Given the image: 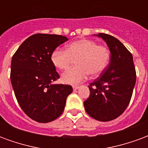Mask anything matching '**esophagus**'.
<instances>
[{
	"mask_svg": "<svg viewBox=\"0 0 148 148\" xmlns=\"http://www.w3.org/2000/svg\"><path fill=\"white\" fill-rule=\"evenodd\" d=\"M72 88H73V90H77L79 88V86H72Z\"/></svg>",
	"mask_w": 148,
	"mask_h": 148,
	"instance_id": "34e87169",
	"label": "esophagus"
}]
</instances>
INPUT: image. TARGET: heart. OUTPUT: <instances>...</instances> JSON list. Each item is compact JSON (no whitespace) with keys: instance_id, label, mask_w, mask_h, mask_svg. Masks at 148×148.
<instances>
[{"instance_id":"b5f03b06","label":"heart","mask_w":148,"mask_h":148,"mask_svg":"<svg viewBox=\"0 0 148 148\" xmlns=\"http://www.w3.org/2000/svg\"><path fill=\"white\" fill-rule=\"evenodd\" d=\"M110 51L96 41L79 40L67 46L66 50L56 49L52 52L51 61L56 68L66 70L72 65L74 60L76 66L63 73L61 79L69 84H78L90 76H98L107 68L110 60Z\"/></svg>"}]
</instances>
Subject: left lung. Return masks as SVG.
I'll return each mask as SVG.
<instances>
[{
  "instance_id": "1",
  "label": "left lung",
  "mask_w": 148,
  "mask_h": 148,
  "mask_svg": "<svg viewBox=\"0 0 148 148\" xmlns=\"http://www.w3.org/2000/svg\"><path fill=\"white\" fill-rule=\"evenodd\" d=\"M111 52V61L100 76L88 85L90 96L84 102L87 113L99 121L116 119L128 106L136 84L132 53L118 39L99 33Z\"/></svg>"
}]
</instances>
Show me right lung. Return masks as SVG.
Wrapping results in <instances>:
<instances>
[{
    "instance_id": "1",
    "label": "right lung",
    "mask_w": 148,
    "mask_h": 148,
    "mask_svg": "<svg viewBox=\"0 0 148 148\" xmlns=\"http://www.w3.org/2000/svg\"><path fill=\"white\" fill-rule=\"evenodd\" d=\"M67 40L61 35L36 33L12 56L10 79L16 98L24 112L36 122L57 119L72 92L71 85L52 84L60 76L51 61L52 52Z\"/></svg>"
}]
</instances>
